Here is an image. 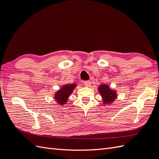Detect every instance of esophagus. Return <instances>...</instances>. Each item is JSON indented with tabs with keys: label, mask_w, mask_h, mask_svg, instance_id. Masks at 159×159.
Here are the masks:
<instances>
[{
	"label": "esophagus",
	"mask_w": 159,
	"mask_h": 159,
	"mask_svg": "<svg viewBox=\"0 0 159 159\" xmlns=\"http://www.w3.org/2000/svg\"><path fill=\"white\" fill-rule=\"evenodd\" d=\"M84 85L85 86H87V87H89L91 85V81H84Z\"/></svg>",
	"instance_id": "obj_1"
}]
</instances>
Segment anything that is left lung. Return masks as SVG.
<instances>
[{
	"label": "left lung",
	"instance_id": "obj_1",
	"mask_svg": "<svg viewBox=\"0 0 159 159\" xmlns=\"http://www.w3.org/2000/svg\"><path fill=\"white\" fill-rule=\"evenodd\" d=\"M99 92L103 98L104 104H110L117 98V93L115 90L110 89L107 84H102L99 86Z\"/></svg>",
	"mask_w": 159,
	"mask_h": 159
}]
</instances>
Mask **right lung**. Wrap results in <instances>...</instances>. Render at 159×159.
I'll return each instance as SVG.
<instances>
[{
	"label": "right lung",
	"instance_id": "add662e5",
	"mask_svg": "<svg viewBox=\"0 0 159 159\" xmlns=\"http://www.w3.org/2000/svg\"><path fill=\"white\" fill-rule=\"evenodd\" d=\"M76 85H77L75 84H72L62 86L61 89L56 92L54 95V99L56 102H57V103L61 105L67 103L69 95L73 92Z\"/></svg>",
	"mask_w": 159,
	"mask_h": 159
}]
</instances>
